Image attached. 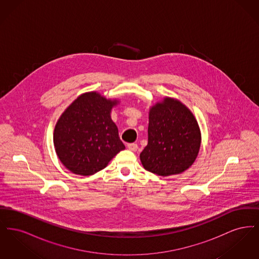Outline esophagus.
I'll return each mask as SVG.
<instances>
[{
  "label": "esophagus",
  "mask_w": 259,
  "mask_h": 259,
  "mask_svg": "<svg viewBox=\"0 0 259 259\" xmlns=\"http://www.w3.org/2000/svg\"><path fill=\"white\" fill-rule=\"evenodd\" d=\"M127 148H128L129 150H131V151H136L138 149V145L134 144V143L133 144H128Z\"/></svg>",
  "instance_id": "obj_1"
}]
</instances>
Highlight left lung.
I'll list each match as a JSON object with an SVG mask.
<instances>
[{
    "instance_id": "obj_1",
    "label": "left lung",
    "mask_w": 259,
    "mask_h": 259,
    "mask_svg": "<svg viewBox=\"0 0 259 259\" xmlns=\"http://www.w3.org/2000/svg\"><path fill=\"white\" fill-rule=\"evenodd\" d=\"M148 146L140 154L148 172L162 177L188 169L197 157L201 133L197 121L185 105L165 98L149 111Z\"/></svg>"
}]
</instances>
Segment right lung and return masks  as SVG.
Listing matches in <instances>:
<instances>
[{"instance_id":"add662e5","label":"right lung","mask_w":259,"mask_h":259,"mask_svg":"<svg viewBox=\"0 0 259 259\" xmlns=\"http://www.w3.org/2000/svg\"><path fill=\"white\" fill-rule=\"evenodd\" d=\"M116 104V100L89 92L75 99L62 113L53 143L68 170L81 176L93 175L125 148L111 118V108Z\"/></svg>"}]
</instances>
